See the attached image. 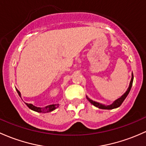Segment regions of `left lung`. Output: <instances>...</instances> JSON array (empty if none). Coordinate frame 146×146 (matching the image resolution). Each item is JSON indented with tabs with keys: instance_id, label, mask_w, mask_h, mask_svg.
I'll use <instances>...</instances> for the list:
<instances>
[{
	"instance_id": "1",
	"label": "left lung",
	"mask_w": 146,
	"mask_h": 146,
	"mask_svg": "<svg viewBox=\"0 0 146 146\" xmlns=\"http://www.w3.org/2000/svg\"><path fill=\"white\" fill-rule=\"evenodd\" d=\"M133 80H134V76H133V73H132V76H131V81H130V83H129V86L128 89H127V90L126 91V92L124 94L122 95L121 97H119V99H117V100L115 101L114 102L111 104V105H108V106L104 105V104H100V103H98V102H96V101H92V99H90V98L87 97V96H86V97H87V99H88V101H90L92 104H93L94 106L97 107V108H101V109L110 110V109H113V108H118L119 106H120L121 104L123 103V101H125V99L127 96V95H128L129 93L130 90H131V86H132V84H133Z\"/></svg>"
}]
</instances>
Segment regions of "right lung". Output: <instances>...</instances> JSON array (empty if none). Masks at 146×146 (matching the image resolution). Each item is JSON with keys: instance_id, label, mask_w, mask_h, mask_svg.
Here are the masks:
<instances>
[{"instance_id": "right-lung-1", "label": "right lung", "mask_w": 146, "mask_h": 146, "mask_svg": "<svg viewBox=\"0 0 146 146\" xmlns=\"http://www.w3.org/2000/svg\"><path fill=\"white\" fill-rule=\"evenodd\" d=\"M16 90H17V92L19 96L21 97L20 92H19L17 89H16ZM27 104V106L29 107V108H30V109L34 110V111H36V112H38V113H49V112L52 111V110H55L56 108H57L58 107H59V104H52V105L47 106L44 108H40V107H36L31 104Z\"/></svg>"}]
</instances>
